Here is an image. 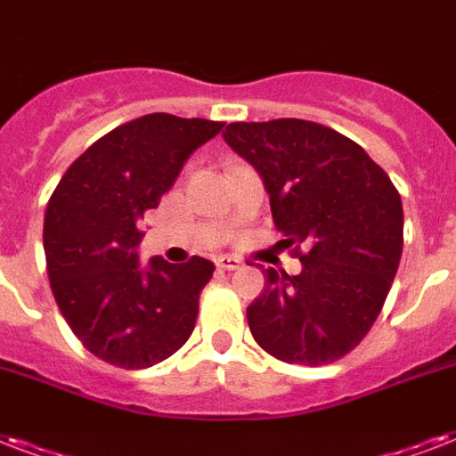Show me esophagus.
I'll return each mask as SVG.
<instances>
[{
	"label": "esophagus",
	"mask_w": 456,
	"mask_h": 456,
	"mask_svg": "<svg viewBox=\"0 0 456 456\" xmlns=\"http://www.w3.org/2000/svg\"><path fill=\"white\" fill-rule=\"evenodd\" d=\"M216 266L221 268V271H235V268L242 266V261H240L238 256H231V254H225V256H218Z\"/></svg>",
	"instance_id": "1"
}]
</instances>
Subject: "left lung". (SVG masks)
Returning <instances> with one entry per match:
<instances>
[{"instance_id": "1", "label": "left lung", "mask_w": 456, "mask_h": 456, "mask_svg": "<svg viewBox=\"0 0 456 456\" xmlns=\"http://www.w3.org/2000/svg\"><path fill=\"white\" fill-rule=\"evenodd\" d=\"M224 140L259 171L273 224L302 261L297 276L264 271L266 288L247 306L254 340L281 362H338L371 330L400 266V192L354 140L321 123H231Z\"/></svg>"}]
</instances>
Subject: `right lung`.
<instances>
[{"label":"right lung","instance_id":"right-lung-1","mask_svg":"<svg viewBox=\"0 0 456 456\" xmlns=\"http://www.w3.org/2000/svg\"><path fill=\"white\" fill-rule=\"evenodd\" d=\"M225 123L147 114L90 144L63 173L45 211L47 276L59 312L102 362L147 369L195 330L214 264L137 259L144 214L157 209L190 154Z\"/></svg>","mask_w":456,"mask_h":456}]
</instances>
